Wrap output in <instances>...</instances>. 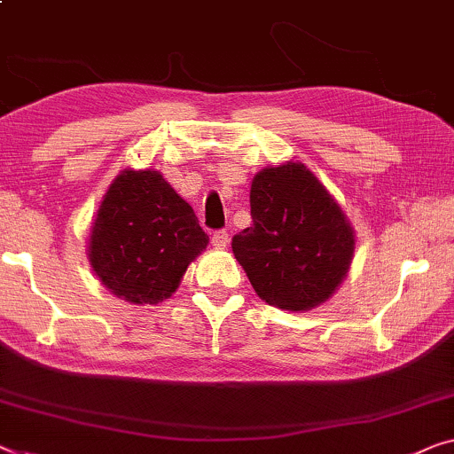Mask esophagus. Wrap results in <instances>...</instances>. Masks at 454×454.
Masks as SVG:
<instances>
[{
  "label": "esophagus",
  "mask_w": 454,
  "mask_h": 454,
  "mask_svg": "<svg viewBox=\"0 0 454 454\" xmlns=\"http://www.w3.org/2000/svg\"><path fill=\"white\" fill-rule=\"evenodd\" d=\"M211 243L216 249H225L227 243H229V233L225 231V229H219V231L213 233Z\"/></svg>",
  "instance_id": "obj_1"
}]
</instances>
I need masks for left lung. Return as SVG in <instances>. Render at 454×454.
<instances>
[{
    "label": "left lung",
    "instance_id": "obj_1",
    "mask_svg": "<svg viewBox=\"0 0 454 454\" xmlns=\"http://www.w3.org/2000/svg\"><path fill=\"white\" fill-rule=\"evenodd\" d=\"M252 227L233 235L235 258L268 305L307 311L333 294L350 268L354 231L303 163L266 168L249 190Z\"/></svg>",
    "mask_w": 454,
    "mask_h": 454
}]
</instances>
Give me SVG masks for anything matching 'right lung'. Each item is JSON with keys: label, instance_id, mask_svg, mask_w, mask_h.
<instances>
[{"label": "right lung", "instance_id": "right-lung-1", "mask_svg": "<svg viewBox=\"0 0 454 454\" xmlns=\"http://www.w3.org/2000/svg\"><path fill=\"white\" fill-rule=\"evenodd\" d=\"M192 207L157 172L127 169L113 182L90 233V262L102 285L129 303L172 297L207 247Z\"/></svg>", "mask_w": 454, "mask_h": 454}]
</instances>
